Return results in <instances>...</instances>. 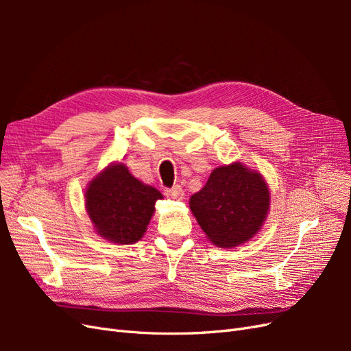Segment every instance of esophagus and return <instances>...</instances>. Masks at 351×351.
I'll list each match as a JSON object with an SVG mask.
<instances>
[{
	"label": "esophagus",
	"mask_w": 351,
	"mask_h": 351,
	"mask_svg": "<svg viewBox=\"0 0 351 351\" xmlns=\"http://www.w3.org/2000/svg\"><path fill=\"white\" fill-rule=\"evenodd\" d=\"M164 195L169 199H176V200H180L184 197V190L180 187V186H174L171 189H165L164 190Z\"/></svg>",
	"instance_id": "esophagus-1"
}]
</instances>
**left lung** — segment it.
<instances>
[{
    "label": "left lung",
    "mask_w": 351,
    "mask_h": 351,
    "mask_svg": "<svg viewBox=\"0 0 351 351\" xmlns=\"http://www.w3.org/2000/svg\"><path fill=\"white\" fill-rule=\"evenodd\" d=\"M200 228L218 247H234L256 234L269 209V190L259 173L234 162L215 168L190 197Z\"/></svg>",
    "instance_id": "left-lung-1"
}]
</instances>
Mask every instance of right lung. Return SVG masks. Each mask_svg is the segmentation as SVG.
Instances as JSON below:
<instances>
[{
  "label": "right lung",
  "mask_w": 351,
  "mask_h": 351,
  "mask_svg": "<svg viewBox=\"0 0 351 351\" xmlns=\"http://www.w3.org/2000/svg\"><path fill=\"white\" fill-rule=\"evenodd\" d=\"M158 199H162L161 192L141 183L123 164H117L92 180L86 209L104 239L132 244L142 239Z\"/></svg>",
  "instance_id": "obj_1"
}]
</instances>
